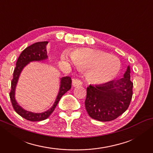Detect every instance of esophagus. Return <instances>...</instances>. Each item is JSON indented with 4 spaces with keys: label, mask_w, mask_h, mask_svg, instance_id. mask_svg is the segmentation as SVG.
<instances>
[{
    "label": "esophagus",
    "mask_w": 153,
    "mask_h": 153,
    "mask_svg": "<svg viewBox=\"0 0 153 153\" xmlns=\"http://www.w3.org/2000/svg\"><path fill=\"white\" fill-rule=\"evenodd\" d=\"M83 82L81 80H79L78 79H75L72 80V85L74 87H78L82 85Z\"/></svg>",
    "instance_id": "esophagus-1"
}]
</instances>
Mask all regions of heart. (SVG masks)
<instances>
[{"instance_id":"heart-1","label":"heart","mask_w":153,"mask_h":153,"mask_svg":"<svg viewBox=\"0 0 153 153\" xmlns=\"http://www.w3.org/2000/svg\"><path fill=\"white\" fill-rule=\"evenodd\" d=\"M60 57L67 62L70 61L68 52H62ZM71 58L76 68L87 71L88 78L96 83H104L112 80L120 70L119 58L100 50L78 48L71 51Z\"/></svg>"}]
</instances>
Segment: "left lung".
Returning a JSON list of instances; mask_svg holds the SVG:
<instances>
[{
    "instance_id": "8db88e82",
    "label": "left lung",
    "mask_w": 153,
    "mask_h": 153,
    "mask_svg": "<svg viewBox=\"0 0 153 153\" xmlns=\"http://www.w3.org/2000/svg\"><path fill=\"white\" fill-rule=\"evenodd\" d=\"M132 88L129 67L122 79L102 85H90L85 100L88 114L91 118L102 122L115 120L128 108Z\"/></svg>"
}]
</instances>
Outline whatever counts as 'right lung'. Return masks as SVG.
Listing matches in <instances>:
<instances>
[{
    "label": "right lung",
    "mask_w": 153,
    "mask_h": 153,
    "mask_svg": "<svg viewBox=\"0 0 153 153\" xmlns=\"http://www.w3.org/2000/svg\"><path fill=\"white\" fill-rule=\"evenodd\" d=\"M48 44V42H38L32 45L29 46L26 48L20 54L19 57L18 58L17 61L16 63V67L14 68L13 72V79L11 81V91L10 93V97L11 100L12 106L14 109L17 114L26 120L36 122V121H41L47 119L49 117L55 108L57 106L58 102L60 101V98L65 93H67L72 87V79L70 76L62 77L60 80V91L56 98L55 103L52 107L47 111L43 113H33L23 109L21 106L16 102L14 98V92L16 83H17L19 76L23 68L27 64L32 61H40V60H45L47 58V52L46 46Z\"/></svg>",
    "instance_id": "right-lung-1"
}]
</instances>
